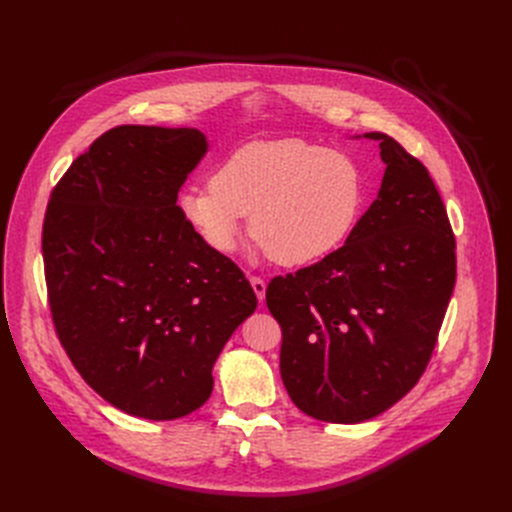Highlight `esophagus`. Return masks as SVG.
Instances as JSON below:
<instances>
[{
    "mask_svg": "<svg viewBox=\"0 0 512 512\" xmlns=\"http://www.w3.org/2000/svg\"><path fill=\"white\" fill-rule=\"evenodd\" d=\"M250 283H252V289H254L256 298L262 302L264 296H266V283H264V279H260V277H250Z\"/></svg>",
    "mask_w": 512,
    "mask_h": 512,
    "instance_id": "1",
    "label": "esophagus"
}]
</instances>
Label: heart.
<instances>
[{"mask_svg":"<svg viewBox=\"0 0 512 512\" xmlns=\"http://www.w3.org/2000/svg\"><path fill=\"white\" fill-rule=\"evenodd\" d=\"M362 204L358 164L304 139L243 145L216 168L210 185L179 198L185 221L218 254L235 250L252 214L256 248L281 266L319 262L342 248Z\"/></svg>","mask_w":512,"mask_h":512,"instance_id":"1","label":"heart"}]
</instances>
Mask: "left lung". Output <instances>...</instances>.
<instances>
[{
    "label": "left lung",
    "mask_w": 512,
    "mask_h": 512,
    "mask_svg": "<svg viewBox=\"0 0 512 512\" xmlns=\"http://www.w3.org/2000/svg\"><path fill=\"white\" fill-rule=\"evenodd\" d=\"M377 200L331 256L275 277L281 379L302 412L362 423L425 373L456 281V239L429 170L385 133Z\"/></svg>",
    "instance_id": "obj_1"
}]
</instances>
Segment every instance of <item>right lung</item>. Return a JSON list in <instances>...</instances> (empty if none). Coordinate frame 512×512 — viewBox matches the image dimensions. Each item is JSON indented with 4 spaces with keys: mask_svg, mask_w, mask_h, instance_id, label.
<instances>
[{
    "mask_svg": "<svg viewBox=\"0 0 512 512\" xmlns=\"http://www.w3.org/2000/svg\"><path fill=\"white\" fill-rule=\"evenodd\" d=\"M206 150L198 129L114 127L70 164L45 210L56 335L87 385L133 417L200 408L218 354L258 304L177 206Z\"/></svg>",
    "mask_w": 512,
    "mask_h": 512,
    "instance_id": "add662e5",
    "label": "right lung"
}]
</instances>
